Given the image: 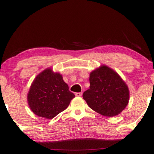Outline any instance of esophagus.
Masks as SVG:
<instances>
[{
	"label": "esophagus",
	"mask_w": 154,
	"mask_h": 154,
	"mask_svg": "<svg viewBox=\"0 0 154 154\" xmlns=\"http://www.w3.org/2000/svg\"><path fill=\"white\" fill-rule=\"evenodd\" d=\"M82 95V92L75 93V96H76V97H81Z\"/></svg>",
	"instance_id": "34e87169"
}]
</instances>
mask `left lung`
Here are the masks:
<instances>
[{"label": "left lung", "mask_w": 154, "mask_h": 154, "mask_svg": "<svg viewBox=\"0 0 154 154\" xmlns=\"http://www.w3.org/2000/svg\"><path fill=\"white\" fill-rule=\"evenodd\" d=\"M90 87L83 94L88 106L105 117H115L127 106L130 100L128 85L114 69L102 65L93 70Z\"/></svg>", "instance_id": "8db88e82"}]
</instances>
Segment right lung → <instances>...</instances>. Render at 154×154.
I'll return each instance as SVG.
<instances>
[{"label": "right lung", "mask_w": 154, "mask_h": 154, "mask_svg": "<svg viewBox=\"0 0 154 154\" xmlns=\"http://www.w3.org/2000/svg\"><path fill=\"white\" fill-rule=\"evenodd\" d=\"M74 97L62 75L49 67L33 80L28 92L27 101L35 115L51 119L66 109Z\"/></svg>", "instance_id": "1"}]
</instances>
